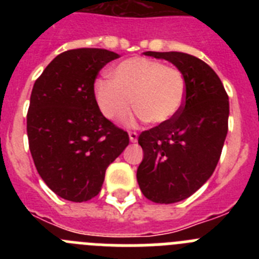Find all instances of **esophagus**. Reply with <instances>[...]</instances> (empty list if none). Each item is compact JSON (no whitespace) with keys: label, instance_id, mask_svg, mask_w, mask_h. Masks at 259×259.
<instances>
[{"label":"esophagus","instance_id":"obj_1","mask_svg":"<svg viewBox=\"0 0 259 259\" xmlns=\"http://www.w3.org/2000/svg\"><path fill=\"white\" fill-rule=\"evenodd\" d=\"M128 135H130V140H131V143H136V141H137V136H139V135H137L136 134V132H130V134H128Z\"/></svg>","mask_w":259,"mask_h":259}]
</instances>
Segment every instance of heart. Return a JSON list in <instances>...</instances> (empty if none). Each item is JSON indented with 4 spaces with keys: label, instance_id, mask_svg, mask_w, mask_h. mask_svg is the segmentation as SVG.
I'll list each match as a JSON object with an SVG mask.
<instances>
[{
    "label": "heart",
    "instance_id": "b5f03b06",
    "mask_svg": "<svg viewBox=\"0 0 259 259\" xmlns=\"http://www.w3.org/2000/svg\"><path fill=\"white\" fill-rule=\"evenodd\" d=\"M113 80H98L95 96L110 120L123 118L137 107V115L153 124L168 122L184 104L185 80L178 68L154 59L135 57L111 70Z\"/></svg>",
    "mask_w": 259,
    "mask_h": 259
}]
</instances>
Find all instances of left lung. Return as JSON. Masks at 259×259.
<instances>
[{
	"mask_svg": "<svg viewBox=\"0 0 259 259\" xmlns=\"http://www.w3.org/2000/svg\"><path fill=\"white\" fill-rule=\"evenodd\" d=\"M145 56L178 67L185 80V98L172 119L139 136L144 158L137 183L153 202H179L200 189L218 164L228 131V96L215 71L197 57L180 52Z\"/></svg>",
	"mask_w": 259,
	"mask_h": 259,
	"instance_id": "1",
	"label": "left lung"
}]
</instances>
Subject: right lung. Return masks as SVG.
<instances>
[{
	"label": "right lung",
	"instance_id": "add662e5",
	"mask_svg": "<svg viewBox=\"0 0 259 259\" xmlns=\"http://www.w3.org/2000/svg\"><path fill=\"white\" fill-rule=\"evenodd\" d=\"M119 54L81 48L61 53L33 84L27 114L29 150L36 170L59 197H96L105 172L130 137L105 118L95 96L98 72Z\"/></svg>",
	"mask_w": 259,
	"mask_h": 259
}]
</instances>
